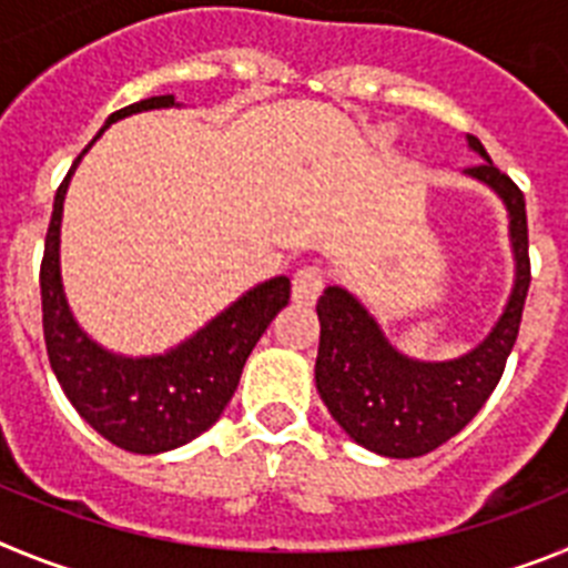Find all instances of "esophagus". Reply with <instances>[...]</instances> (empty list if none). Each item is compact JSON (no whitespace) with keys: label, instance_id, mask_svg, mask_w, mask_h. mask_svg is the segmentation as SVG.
Listing matches in <instances>:
<instances>
[{"label":"esophagus","instance_id":"1","mask_svg":"<svg viewBox=\"0 0 568 568\" xmlns=\"http://www.w3.org/2000/svg\"><path fill=\"white\" fill-rule=\"evenodd\" d=\"M324 290V273L321 267H301L293 275V301L295 304H315Z\"/></svg>","mask_w":568,"mask_h":568}]
</instances>
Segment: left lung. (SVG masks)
<instances>
[{
  "label": "left lung",
  "mask_w": 568,
  "mask_h": 568,
  "mask_svg": "<svg viewBox=\"0 0 568 568\" xmlns=\"http://www.w3.org/2000/svg\"><path fill=\"white\" fill-rule=\"evenodd\" d=\"M480 164L464 170L489 187L509 215L515 281L504 313L478 346L446 361L409 358L386 338L375 315L349 290H324L318 298L321 341L315 386L335 424L355 444L384 458H420L458 435L504 375L529 293V230L524 193L491 164L475 135H466Z\"/></svg>",
  "instance_id": "8db88e82"
}]
</instances>
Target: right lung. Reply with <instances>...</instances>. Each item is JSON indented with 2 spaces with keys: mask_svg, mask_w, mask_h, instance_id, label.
I'll list each match as a JSON object with an SVG mask.
<instances>
[{
  "mask_svg": "<svg viewBox=\"0 0 568 568\" xmlns=\"http://www.w3.org/2000/svg\"><path fill=\"white\" fill-rule=\"evenodd\" d=\"M164 108L182 104L175 102L173 93H168L115 110L93 135V142L79 153L53 199L39 275L44 344L57 381L70 404L77 406V413L102 438L135 455L170 453L207 433L233 398L253 346L290 301L287 275L261 281L247 293H241L227 310L210 318L202 329H195L182 344L159 355L113 353L82 329L64 295L59 258L70 175L77 173L84 153L97 144V139H102L110 124L133 113Z\"/></svg>",
  "mask_w": 568,
  "mask_h": 568,
  "instance_id": "add662e5",
  "label": "right lung"
}]
</instances>
